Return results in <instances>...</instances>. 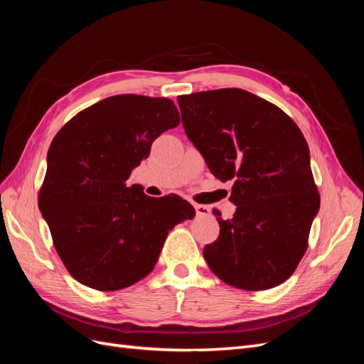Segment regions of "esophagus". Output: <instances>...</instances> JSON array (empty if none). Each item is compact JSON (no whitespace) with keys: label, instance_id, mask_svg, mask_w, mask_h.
<instances>
[{"label":"esophagus","instance_id":"esophagus-1","mask_svg":"<svg viewBox=\"0 0 364 364\" xmlns=\"http://www.w3.org/2000/svg\"><path fill=\"white\" fill-rule=\"evenodd\" d=\"M194 209L197 215H211V208L206 206V205H199V203H194Z\"/></svg>","mask_w":364,"mask_h":364}]
</instances>
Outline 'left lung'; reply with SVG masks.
I'll return each mask as SVG.
<instances>
[{
	"mask_svg": "<svg viewBox=\"0 0 364 364\" xmlns=\"http://www.w3.org/2000/svg\"><path fill=\"white\" fill-rule=\"evenodd\" d=\"M186 136L222 182L232 181V218L203 249L209 269L257 291L287 281L308 247L321 206L301 129L278 106L238 87L179 95ZM218 215V214H217Z\"/></svg>",
	"mask_w": 364,
	"mask_h": 364,
	"instance_id": "1",
	"label": "left lung"
}]
</instances>
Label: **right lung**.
Segmentation results:
<instances>
[{
    "instance_id": "obj_1",
    "label": "right lung",
    "mask_w": 364,
    "mask_h": 364,
    "mask_svg": "<svg viewBox=\"0 0 364 364\" xmlns=\"http://www.w3.org/2000/svg\"><path fill=\"white\" fill-rule=\"evenodd\" d=\"M179 123L168 98L123 94L86 107L54 136L38 203L63 266L86 287L115 291L146 278L168 230L194 217L179 196L126 183L153 141Z\"/></svg>"
}]
</instances>
